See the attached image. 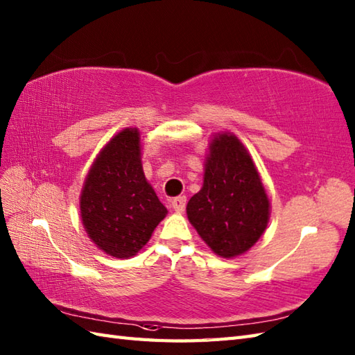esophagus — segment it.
Returning <instances> with one entry per match:
<instances>
[{
	"instance_id": "esophagus-1",
	"label": "esophagus",
	"mask_w": 355,
	"mask_h": 355,
	"mask_svg": "<svg viewBox=\"0 0 355 355\" xmlns=\"http://www.w3.org/2000/svg\"><path fill=\"white\" fill-rule=\"evenodd\" d=\"M171 206H172L173 210H175L177 214H182L183 210L186 209V197H177V198H173V200L171 201Z\"/></svg>"
}]
</instances>
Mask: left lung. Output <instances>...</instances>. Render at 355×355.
Wrapping results in <instances>:
<instances>
[{"label":"left lung","instance_id":"1","mask_svg":"<svg viewBox=\"0 0 355 355\" xmlns=\"http://www.w3.org/2000/svg\"><path fill=\"white\" fill-rule=\"evenodd\" d=\"M186 212L202 241L221 258L250 250L267 229L270 201L250 154L236 135L221 132L210 141L205 182Z\"/></svg>","mask_w":355,"mask_h":355}]
</instances>
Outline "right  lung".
Returning a JSON list of instances; mask_svg holds the SVG:
<instances>
[{
    "label": "right lung",
    "mask_w": 355,
    "mask_h": 355,
    "mask_svg": "<svg viewBox=\"0 0 355 355\" xmlns=\"http://www.w3.org/2000/svg\"><path fill=\"white\" fill-rule=\"evenodd\" d=\"M79 205L89 239L107 254L131 258L148 243L168 210L143 173L137 128L116 134L96 157Z\"/></svg>",
    "instance_id": "right-lung-1"
}]
</instances>
